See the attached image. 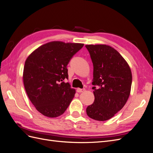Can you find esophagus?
<instances>
[{"mask_svg":"<svg viewBox=\"0 0 153 153\" xmlns=\"http://www.w3.org/2000/svg\"><path fill=\"white\" fill-rule=\"evenodd\" d=\"M84 91H85L84 88V89H80V88H78V89H76L77 92H84Z\"/></svg>","mask_w":153,"mask_h":153,"instance_id":"34e87169","label":"esophagus"}]
</instances>
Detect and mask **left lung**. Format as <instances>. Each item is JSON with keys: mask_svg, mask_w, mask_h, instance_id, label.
I'll return each mask as SVG.
<instances>
[{"mask_svg": "<svg viewBox=\"0 0 153 153\" xmlns=\"http://www.w3.org/2000/svg\"><path fill=\"white\" fill-rule=\"evenodd\" d=\"M93 64L94 101L88 106V116L105 121L121 110L129 98L132 83L129 66L116 50L106 45H85Z\"/></svg>", "mask_w": 153, "mask_h": 153, "instance_id": "8db88e82", "label": "left lung"}]
</instances>
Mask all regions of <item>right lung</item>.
<instances>
[{
  "label": "right lung",
  "instance_id": "obj_1",
  "mask_svg": "<svg viewBox=\"0 0 153 153\" xmlns=\"http://www.w3.org/2000/svg\"><path fill=\"white\" fill-rule=\"evenodd\" d=\"M83 47L81 43L52 41L41 46L27 57L23 73L31 103L45 116L56 117L65 112L75 90L68 82L67 66Z\"/></svg>",
  "mask_w": 153,
  "mask_h": 153
}]
</instances>
